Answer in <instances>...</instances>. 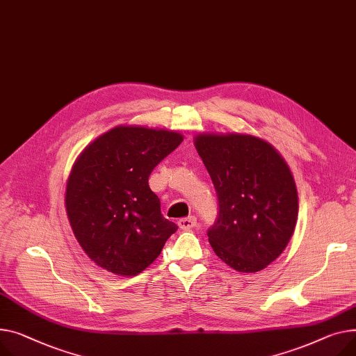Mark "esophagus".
<instances>
[{
    "mask_svg": "<svg viewBox=\"0 0 356 356\" xmlns=\"http://www.w3.org/2000/svg\"><path fill=\"white\" fill-rule=\"evenodd\" d=\"M179 227L183 230H191L197 225V219L195 216H188V218H183L177 222Z\"/></svg>",
    "mask_w": 356,
    "mask_h": 356,
    "instance_id": "obj_1",
    "label": "esophagus"
}]
</instances>
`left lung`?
Here are the masks:
<instances>
[{
	"label": "left lung",
	"mask_w": 356,
	"mask_h": 356,
	"mask_svg": "<svg viewBox=\"0 0 356 356\" xmlns=\"http://www.w3.org/2000/svg\"><path fill=\"white\" fill-rule=\"evenodd\" d=\"M195 147L216 188L219 218L209 243L232 269H265L288 246L299 199L288 163L264 138L239 133H203Z\"/></svg>",
	"instance_id": "left-lung-1"
}]
</instances>
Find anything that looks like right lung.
<instances>
[{
  "instance_id": "obj_1",
  "label": "right lung",
  "mask_w": 356,
  "mask_h": 356,
  "mask_svg": "<svg viewBox=\"0 0 356 356\" xmlns=\"http://www.w3.org/2000/svg\"><path fill=\"white\" fill-rule=\"evenodd\" d=\"M181 141L172 130L117 126L80 153L67 180L65 210L77 242L97 266L136 276L177 230L163 218L149 176Z\"/></svg>"
}]
</instances>
